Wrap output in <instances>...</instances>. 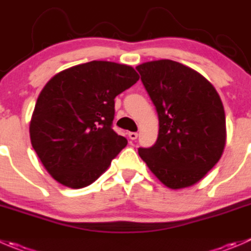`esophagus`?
Returning a JSON list of instances; mask_svg holds the SVG:
<instances>
[{
  "label": "esophagus",
  "mask_w": 251,
  "mask_h": 251,
  "mask_svg": "<svg viewBox=\"0 0 251 251\" xmlns=\"http://www.w3.org/2000/svg\"><path fill=\"white\" fill-rule=\"evenodd\" d=\"M137 137H138L137 132H128V138H130V140H136Z\"/></svg>",
  "instance_id": "obj_1"
}]
</instances>
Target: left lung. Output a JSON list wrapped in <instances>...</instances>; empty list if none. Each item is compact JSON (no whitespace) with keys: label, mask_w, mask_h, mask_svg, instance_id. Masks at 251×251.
<instances>
[{"label":"left lung","mask_w":251,"mask_h":251,"mask_svg":"<svg viewBox=\"0 0 251 251\" xmlns=\"http://www.w3.org/2000/svg\"><path fill=\"white\" fill-rule=\"evenodd\" d=\"M159 119L157 142L138 154L165 186L200 181L222 157L227 138L222 100L208 79L172 60L138 65Z\"/></svg>","instance_id":"1"}]
</instances>
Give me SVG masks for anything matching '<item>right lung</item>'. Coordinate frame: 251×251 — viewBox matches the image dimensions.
Listing matches in <instances>:
<instances>
[{"label": "right lung", "instance_id": "obj_1", "mask_svg": "<svg viewBox=\"0 0 251 251\" xmlns=\"http://www.w3.org/2000/svg\"><path fill=\"white\" fill-rule=\"evenodd\" d=\"M140 79L133 67L91 61L56 74L31 115V146L49 174L71 189L96 181L127 140L111 128L116 96Z\"/></svg>", "mask_w": 251, "mask_h": 251}]
</instances>
